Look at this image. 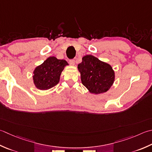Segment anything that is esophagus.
Returning <instances> with one entry per match:
<instances>
[{"label": "esophagus", "mask_w": 152, "mask_h": 152, "mask_svg": "<svg viewBox=\"0 0 152 152\" xmlns=\"http://www.w3.org/2000/svg\"><path fill=\"white\" fill-rule=\"evenodd\" d=\"M69 63H70V64L71 65V66H74V65L75 64V61H74V60H70L69 61Z\"/></svg>", "instance_id": "esophagus-1"}]
</instances>
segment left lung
<instances>
[{
	"mask_svg": "<svg viewBox=\"0 0 152 152\" xmlns=\"http://www.w3.org/2000/svg\"><path fill=\"white\" fill-rule=\"evenodd\" d=\"M78 70L82 84L91 94L105 93L115 82V71L111 65L91 55L83 56Z\"/></svg>",
	"mask_w": 152,
	"mask_h": 152,
	"instance_id": "obj_1",
	"label": "left lung"
}]
</instances>
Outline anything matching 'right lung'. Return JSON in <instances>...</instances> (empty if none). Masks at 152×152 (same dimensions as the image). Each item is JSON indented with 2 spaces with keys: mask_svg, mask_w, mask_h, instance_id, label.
<instances>
[{
  "mask_svg": "<svg viewBox=\"0 0 152 152\" xmlns=\"http://www.w3.org/2000/svg\"><path fill=\"white\" fill-rule=\"evenodd\" d=\"M65 60L49 56L33 72V80L35 87L40 90H47L54 87L60 81L61 73L68 66Z\"/></svg>",
  "mask_w": 152,
  "mask_h": 152,
  "instance_id": "1",
  "label": "right lung"
}]
</instances>
